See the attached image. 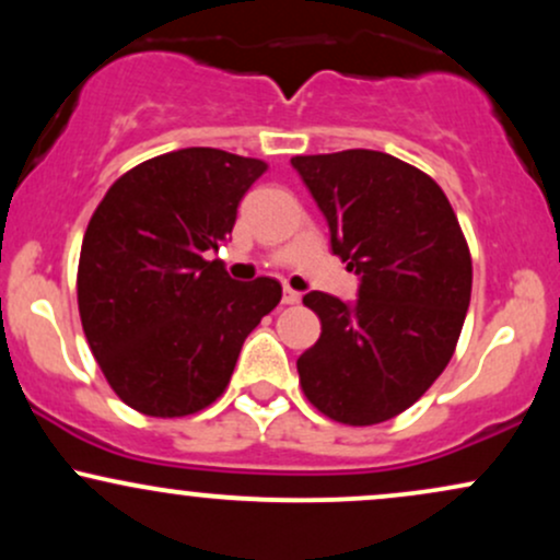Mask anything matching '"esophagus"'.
Returning <instances> with one entry per match:
<instances>
[{
  "mask_svg": "<svg viewBox=\"0 0 560 560\" xmlns=\"http://www.w3.org/2000/svg\"><path fill=\"white\" fill-rule=\"evenodd\" d=\"M300 300H302L300 292H294L292 287H284V294H281V302H284V305H298Z\"/></svg>",
  "mask_w": 560,
  "mask_h": 560,
  "instance_id": "esophagus-1",
  "label": "esophagus"
}]
</instances>
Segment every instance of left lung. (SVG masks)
I'll use <instances>...</instances> for the list:
<instances>
[{"label": "left lung", "mask_w": 560, "mask_h": 560, "mask_svg": "<svg viewBox=\"0 0 560 560\" xmlns=\"http://www.w3.org/2000/svg\"><path fill=\"white\" fill-rule=\"evenodd\" d=\"M329 223L331 253L361 279L358 300L307 292L318 342L298 358L320 413L350 427L395 419L453 358L471 300V255L445 191L374 150L292 158Z\"/></svg>", "instance_id": "obj_1"}]
</instances>
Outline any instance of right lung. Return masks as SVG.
<instances>
[{
  "label": "right lung",
  "instance_id": "obj_1",
  "mask_svg": "<svg viewBox=\"0 0 560 560\" xmlns=\"http://www.w3.org/2000/svg\"><path fill=\"white\" fill-rule=\"evenodd\" d=\"M262 173V160L189 147L124 173L94 210L79 260L81 324L115 395L139 413L208 408L247 334L279 305L276 279L234 281L208 260Z\"/></svg>",
  "mask_w": 560,
  "mask_h": 560
}]
</instances>
